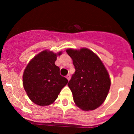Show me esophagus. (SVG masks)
Wrapping results in <instances>:
<instances>
[{"instance_id":"obj_1","label":"esophagus","mask_w":134,"mask_h":134,"mask_svg":"<svg viewBox=\"0 0 134 134\" xmlns=\"http://www.w3.org/2000/svg\"><path fill=\"white\" fill-rule=\"evenodd\" d=\"M70 74H67V75H66V79H68V80H70Z\"/></svg>"}]
</instances>
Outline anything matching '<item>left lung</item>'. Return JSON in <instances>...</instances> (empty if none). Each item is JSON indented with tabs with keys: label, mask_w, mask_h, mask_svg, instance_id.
Returning a JSON list of instances; mask_svg holds the SVG:
<instances>
[{
	"label": "left lung",
	"mask_w": 134,
	"mask_h": 134,
	"mask_svg": "<svg viewBox=\"0 0 134 134\" xmlns=\"http://www.w3.org/2000/svg\"><path fill=\"white\" fill-rule=\"evenodd\" d=\"M66 52L75 67L68 86L76 105L83 111H93L103 103L111 86V79L101 60L86 48H69Z\"/></svg>",
	"instance_id": "1"
}]
</instances>
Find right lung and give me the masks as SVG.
I'll return each instance as SVG.
<instances>
[{"instance_id": "obj_1", "label": "right lung", "mask_w": 134, "mask_h": 134, "mask_svg": "<svg viewBox=\"0 0 134 134\" xmlns=\"http://www.w3.org/2000/svg\"><path fill=\"white\" fill-rule=\"evenodd\" d=\"M62 54L46 49L34 56L26 66L23 74V87L30 100L36 105L52 104L68 82L60 75V68L55 64L57 56Z\"/></svg>"}]
</instances>
